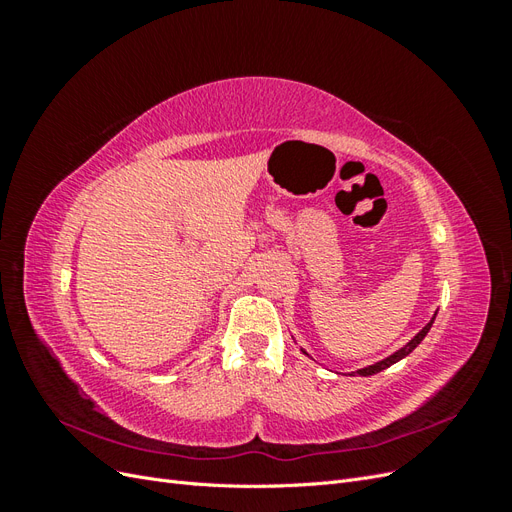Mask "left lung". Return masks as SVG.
Segmentation results:
<instances>
[{"label": "left lung", "instance_id": "1", "mask_svg": "<svg viewBox=\"0 0 512 512\" xmlns=\"http://www.w3.org/2000/svg\"><path fill=\"white\" fill-rule=\"evenodd\" d=\"M438 314V312H436ZM436 314H433V318L425 324V327L418 331L410 342L404 346V348H399L397 352H393L391 356H386V359H382V361H378V363H374V365H367V367H363V369H356V371H350V376H374V374H378V371H382V369H386V367H391V365H395L397 361H401V359H406V356L423 342L425 339V335L429 333V329H431V324H433V320H436ZM301 352L303 354H307L303 348H301ZM309 356V354H307ZM309 359H312V356H309Z\"/></svg>", "mask_w": 512, "mask_h": 512}]
</instances>
